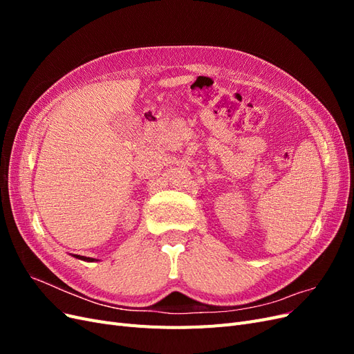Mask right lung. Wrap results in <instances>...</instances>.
I'll use <instances>...</instances> for the list:
<instances>
[{
    "label": "right lung",
    "instance_id": "add662e5",
    "mask_svg": "<svg viewBox=\"0 0 354 354\" xmlns=\"http://www.w3.org/2000/svg\"><path fill=\"white\" fill-rule=\"evenodd\" d=\"M77 257V259H80V260H85V261H94V259H90V257H82V255H75Z\"/></svg>",
    "mask_w": 354,
    "mask_h": 354
}]
</instances>
